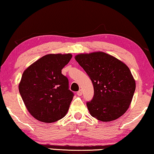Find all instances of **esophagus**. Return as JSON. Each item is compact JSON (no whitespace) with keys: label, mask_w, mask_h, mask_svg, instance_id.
Instances as JSON below:
<instances>
[{"label":"esophagus","mask_w":154,"mask_h":154,"mask_svg":"<svg viewBox=\"0 0 154 154\" xmlns=\"http://www.w3.org/2000/svg\"><path fill=\"white\" fill-rule=\"evenodd\" d=\"M77 95H79V96H81V95H82V89H80L79 91L77 92Z\"/></svg>","instance_id":"1"}]
</instances>
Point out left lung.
Returning a JSON list of instances; mask_svg holds the SVG:
<instances>
[{
	"mask_svg": "<svg viewBox=\"0 0 154 154\" xmlns=\"http://www.w3.org/2000/svg\"><path fill=\"white\" fill-rule=\"evenodd\" d=\"M92 81L94 95L87 102L91 115L111 122L126 112L134 95L136 82L124 63L103 52L75 57Z\"/></svg>",
	"mask_w": 154,
	"mask_h": 154,
	"instance_id": "obj_1",
	"label": "left lung"
}]
</instances>
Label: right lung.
I'll return each mask as SVG.
<instances>
[{"label":"right lung","mask_w":154,"mask_h":154,"mask_svg":"<svg viewBox=\"0 0 154 154\" xmlns=\"http://www.w3.org/2000/svg\"><path fill=\"white\" fill-rule=\"evenodd\" d=\"M71 54H49L26 68L19 84L22 100L32 117L44 123L62 119L69 110L74 93L61 69Z\"/></svg>","instance_id":"right-lung-1"}]
</instances>
